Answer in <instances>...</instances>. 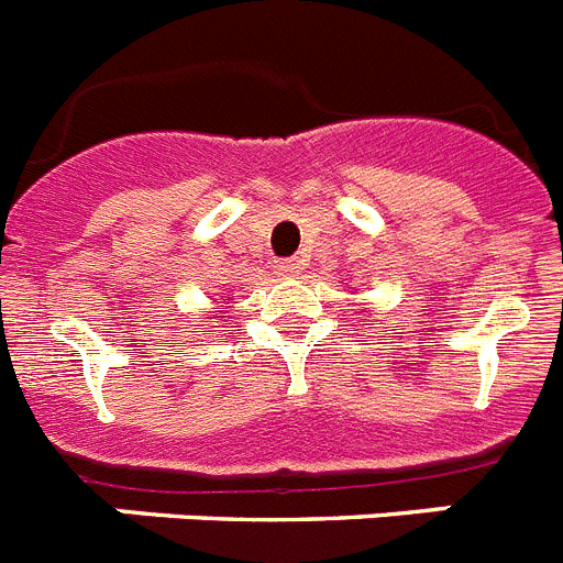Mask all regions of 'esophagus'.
<instances>
[{
	"label": "esophagus",
	"mask_w": 563,
	"mask_h": 563,
	"mask_svg": "<svg viewBox=\"0 0 563 563\" xmlns=\"http://www.w3.org/2000/svg\"><path fill=\"white\" fill-rule=\"evenodd\" d=\"M299 273H301L299 258H285V262L276 264V276H282V278H296Z\"/></svg>",
	"instance_id": "esophagus-1"
}]
</instances>
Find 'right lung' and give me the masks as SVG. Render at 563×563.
Returning <instances> with one entry per match:
<instances>
[{
  "mask_svg": "<svg viewBox=\"0 0 563 563\" xmlns=\"http://www.w3.org/2000/svg\"><path fill=\"white\" fill-rule=\"evenodd\" d=\"M230 305H233V301H228V299H224V301H219V305L213 307V313H216L213 319H224V316H222V313H224V307H230ZM199 333H205V330H199Z\"/></svg>",
  "mask_w": 563,
  "mask_h": 563,
  "instance_id": "obj_1",
  "label": "right lung"
}]
</instances>
